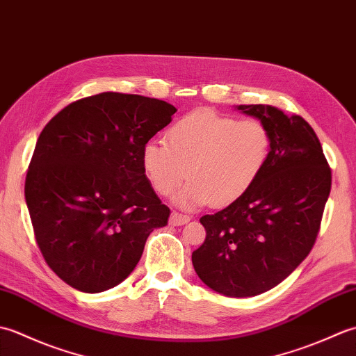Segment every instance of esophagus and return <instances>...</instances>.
<instances>
[{"instance_id": "1", "label": "esophagus", "mask_w": 356, "mask_h": 356, "mask_svg": "<svg viewBox=\"0 0 356 356\" xmlns=\"http://www.w3.org/2000/svg\"><path fill=\"white\" fill-rule=\"evenodd\" d=\"M191 220L190 216H184V214H179V213H172L170 217V225L172 226H180V225H185Z\"/></svg>"}]
</instances>
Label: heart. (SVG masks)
Masks as SVG:
<instances>
[{"label":"heart","instance_id":"heart-1","mask_svg":"<svg viewBox=\"0 0 356 356\" xmlns=\"http://www.w3.org/2000/svg\"><path fill=\"white\" fill-rule=\"evenodd\" d=\"M272 136L259 119H237L214 110L186 113L170 125L165 143L149 140L140 162L153 190L170 197L190 182L174 202L195 209L213 203L229 207L251 190L266 168Z\"/></svg>","mask_w":356,"mask_h":356}]
</instances>
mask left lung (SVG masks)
Here are the masks:
<instances>
[{
    "mask_svg": "<svg viewBox=\"0 0 356 356\" xmlns=\"http://www.w3.org/2000/svg\"><path fill=\"white\" fill-rule=\"evenodd\" d=\"M272 136L266 168L243 197L203 216L207 238L193 266L226 297H254L283 282L315 243L330 194L332 172L312 127L270 105H238Z\"/></svg>",
    "mask_w": 356,
    "mask_h": 356,
    "instance_id": "left-lung-1",
    "label": "left lung"
}]
</instances>
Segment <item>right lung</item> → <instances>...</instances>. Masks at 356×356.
I'll return each instance as SVG.
<instances>
[{
  "label": "right lung",
  "mask_w": 356,
  "mask_h": 356,
  "mask_svg": "<svg viewBox=\"0 0 356 356\" xmlns=\"http://www.w3.org/2000/svg\"><path fill=\"white\" fill-rule=\"evenodd\" d=\"M176 107L105 92L72 102L44 127L26 176L36 243L50 269L81 292L111 289L131 274L170 208L142 170V147Z\"/></svg>",
  "instance_id": "obj_1"
}]
</instances>
